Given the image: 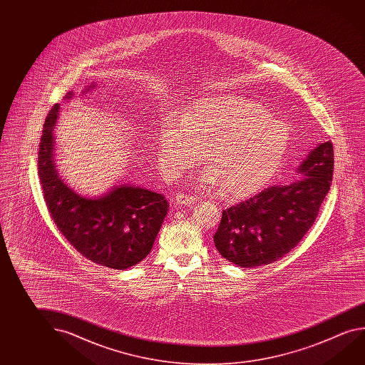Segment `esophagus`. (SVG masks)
<instances>
[{"mask_svg": "<svg viewBox=\"0 0 365 365\" xmlns=\"http://www.w3.org/2000/svg\"><path fill=\"white\" fill-rule=\"evenodd\" d=\"M175 201H177V203H180V205L190 206V205L197 202V198L192 197V196H188V195H185V193H178V195L175 196Z\"/></svg>", "mask_w": 365, "mask_h": 365, "instance_id": "1", "label": "esophagus"}]
</instances>
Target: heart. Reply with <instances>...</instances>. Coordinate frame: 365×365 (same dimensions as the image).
I'll return each mask as SVG.
<instances>
[{
	"label": "heart",
	"instance_id": "obj_1",
	"mask_svg": "<svg viewBox=\"0 0 365 365\" xmlns=\"http://www.w3.org/2000/svg\"><path fill=\"white\" fill-rule=\"evenodd\" d=\"M183 122L167 120L159 130V158L167 173L180 177L197 168L206 154L210 167L198 183L245 200L271 183L285 162L290 130L262 104L245 96L198 101Z\"/></svg>",
	"mask_w": 365,
	"mask_h": 365
}]
</instances>
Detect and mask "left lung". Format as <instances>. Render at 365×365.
<instances>
[{"mask_svg": "<svg viewBox=\"0 0 365 365\" xmlns=\"http://www.w3.org/2000/svg\"><path fill=\"white\" fill-rule=\"evenodd\" d=\"M302 178L274 185L222 211L214 235L216 250L229 262L255 269L292 251L316 221L334 174V146L322 143L297 168Z\"/></svg>", "mask_w": 365, "mask_h": 365, "instance_id": "1", "label": "left lung"}]
</instances>
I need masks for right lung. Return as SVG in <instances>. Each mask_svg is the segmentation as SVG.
<instances>
[{"label": "right lung", "mask_w": 365, "mask_h": 365, "mask_svg": "<svg viewBox=\"0 0 365 365\" xmlns=\"http://www.w3.org/2000/svg\"><path fill=\"white\" fill-rule=\"evenodd\" d=\"M96 85L91 84L83 94ZM75 94L70 91L65 101ZM60 117L56 104L44 122L38 153L43 195L61 233L76 251L93 262L125 269L149 255L167 216L162 193L130 183L114 185L99 196H84L66 183L54 160V130Z\"/></svg>", "instance_id": "obj_1"}]
</instances>
